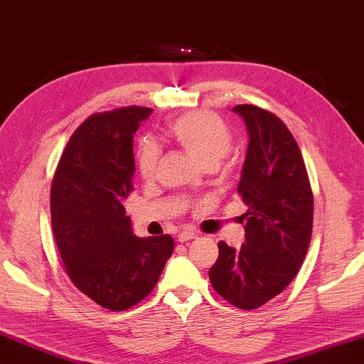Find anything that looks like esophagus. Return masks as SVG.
<instances>
[{
  "mask_svg": "<svg viewBox=\"0 0 364 364\" xmlns=\"http://www.w3.org/2000/svg\"><path fill=\"white\" fill-rule=\"evenodd\" d=\"M196 237H198V235H196V232H193V230H181V232H178V235H177L178 242H181V243L193 240V238H196Z\"/></svg>",
  "mask_w": 364,
  "mask_h": 364,
  "instance_id": "esophagus-1",
  "label": "esophagus"
}]
</instances>
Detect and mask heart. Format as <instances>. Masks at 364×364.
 Segmentation results:
<instances>
[{"label":"heart","mask_w":364,"mask_h":364,"mask_svg":"<svg viewBox=\"0 0 364 364\" xmlns=\"http://www.w3.org/2000/svg\"><path fill=\"white\" fill-rule=\"evenodd\" d=\"M171 139L183 148L196 163L206 169H214L232 146V134L221 117L211 112L198 111L182 114L168 124ZM159 161L158 146L143 141L136 154V164L143 178H151Z\"/></svg>","instance_id":"obj_1"}]
</instances>
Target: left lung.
Returning a JSON list of instances; mask_svg holds the SVG:
<instances>
[{"label":"left lung","mask_w":364,"mask_h":364,"mask_svg":"<svg viewBox=\"0 0 364 364\" xmlns=\"http://www.w3.org/2000/svg\"><path fill=\"white\" fill-rule=\"evenodd\" d=\"M248 148L238 195L248 206L245 243L235 250L219 242L210 269L214 290L232 305L255 309L294 281L313 230V193L294 135L276 114L238 105Z\"/></svg>","instance_id":"8db88e82"}]
</instances>
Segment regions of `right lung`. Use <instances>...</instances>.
Instances as JSON below:
<instances>
[{
	"instance_id": "obj_1",
	"label": "right lung",
	"mask_w": 364,
	"mask_h": 364,
	"mask_svg": "<svg viewBox=\"0 0 364 364\" xmlns=\"http://www.w3.org/2000/svg\"><path fill=\"white\" fill-rule=\"evenodd\" d=\"M151 111L130 106L88 117L53 177L51 225L65 271L111 311L145 299L174 252L171 235L136 237L122 206L134 190V134Z\"/></svg>"
}]
</instances>
